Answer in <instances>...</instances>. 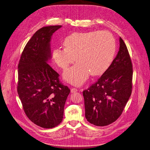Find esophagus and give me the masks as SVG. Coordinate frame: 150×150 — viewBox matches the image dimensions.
Listing matches in <instances>:
<instances>
[{
	"label": "esophagus",
	"instance_id": "34e87169",
	"mask_svg": "<svg viewBox=\"0 0 150 150\" xmlns=\"http://www.w3.org/2000/svg\"><path fill=\"white\" fill-rule=\"evenodd\" d=\"M77 91V89L75 88H71V93H76Z\"/></svg>",
	"mask_w": 150,
	"mask_h": 150
}]
</instances>
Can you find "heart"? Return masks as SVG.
Segmentation results:
<instances>
[{
    "mask_svg": "<svg viewBox=\"0 0 150 150\" xmlns=\"http://www.w3.org/2000/svg\"><path fill=\"white\" fill-rule=\"evenodd\" d=\"M64 49L55 48L52 57L65 70L75 60L76 64L66 70L63 79L74 86L81 85L91 76L104 73L111 65L115 52V41L106 31L75 32L63 40ZM75 57L74 58V57Z\"/></svg>",
    "mask_w": 150,
    "mask_h": 150,
    "instance_id": "heart-1",
    "label": "heart"
}]
</instances>
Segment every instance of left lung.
<instances>
[{
  "label": "left lung",
  "instance_id": "1",
  "mask_svg": "<svg viewBox=\"0 0 150 150\" xmlns=\"http://www.w3.org/2000/svg\"><path fill=\"white\" fill-rule=\"evenodd\" d=\"M119 41V51L108 69L83 91L86 118L96 126H105L116 121L131 94L132 63L120 37Z\"/></svg>",
  "mask_w": 150,
  "mask_h": 150
}]
</instances>
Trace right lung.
I'll return each instance as SVG.
<instances>
[{"instance_id": "obj_1", "label": "right lung", "mask_w": 150, "mask_h": 150, "mask_svg": "<svg viewBox=\"0 0 150 150\" xmlns=\"http://www.w3.org/2000/svg\"><path fill=\"white\" fill-rule=\"evenodd\" d=\"M62 26L38 30L25 47L18 65V93L27 117L34 124L52 128L63 120L70 90L47 63L52 58L53 34Z\"/></svg>"}]
</instances>
